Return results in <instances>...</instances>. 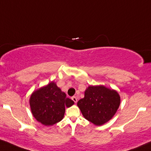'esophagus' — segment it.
Returning a JSON list of instances; mask_svg holds the SVG:
<instances>
[{
	"label": "esophagus",
	"instance_id": "34e87169",
	"mask_svg": "<svg viewBox=\"0 0 151 151\" xmlns=\"http://www.w3.org/2000/svg\"><path fill=\"white\" fill-rule=\"evenodd\" d=\"M71 99H72V101H74V102L75 103V104H77V97H76V96H73L72 98H71Z\"/></svg>",
	"mask_w": 151,
	"mask_h": 151
}]
</instances>
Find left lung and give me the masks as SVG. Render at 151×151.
<instances>
[{"instance_id": "left-lung-1", "label": "left lung", "mask_w": 151, "mask_h": 151, "mask_svg": "<svg viewBox=\"0 0 151 151\" xmlns=\"http://www.w3.org/2000/svg\"><path fill=\"white\" fill-rule=\"evenodd\" d=\"M119 105L118 93L104 85L89 86L85 92V97L77 102L83 116L97 126L111 119Z\"/></svg>"}]
</instances>
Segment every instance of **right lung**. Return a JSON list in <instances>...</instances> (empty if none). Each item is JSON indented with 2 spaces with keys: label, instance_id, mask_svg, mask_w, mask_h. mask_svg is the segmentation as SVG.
Returning <instances> with one entry per match:
<instances>
[{
  "label": "right lung",
  "instance_id": "obj_1",
  "mask_svg": "<svg viewBox=\"0 0 151 151\" xmlns=\"http://www.w3.org/2000/svg\"><path fill=\"white\" fill-rule=\"evenodd\" d=\"M74 104L53 82L33 92L29 99L33 116L45 126H51L61 121L65 107L69 108Z\"/></svg>",
  "mask_w": 151,
  "mask_h": 151
}]
</instances>
